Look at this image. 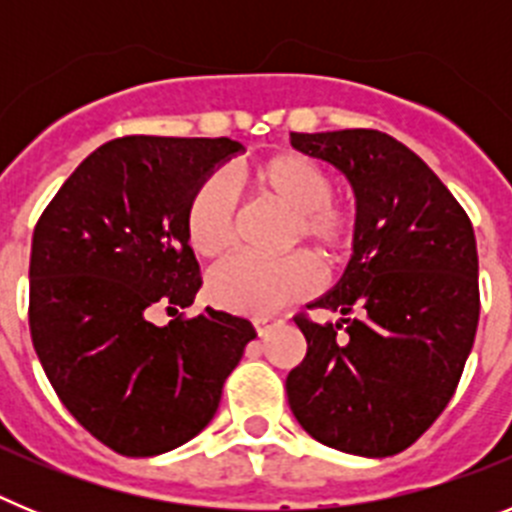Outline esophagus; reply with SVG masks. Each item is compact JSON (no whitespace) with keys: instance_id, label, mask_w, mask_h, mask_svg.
Instances as JSON below:
<instances>
[{"instance_id":"34e87169","label":"esophagus","mask_w":512,"mask_h":512,"mask_svg":"<svg viewBox=\"0 0 512 512\" xmlns=\"http://www.w3.org/2000/svg\"><path fill=\"white\" fill-rule=\"evenodd\" d=\"M279 325H284V320L274 318V315H261V318H253V328H256V333H259V336H269L271 330L279 328Z\"/></svg>"}]
</instances>
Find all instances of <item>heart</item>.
<instances>
[{"label": "heart", "instance_id": "1", "mask_svg": "<svg viewBox=\"0 0 512 512\" xmlns=\"http://www.w3.org/2000/svg\"><path fill=\"white\" fill-rule=\"evenodd\" d=\"M251 192L292 212L287 241L310 243L328 261L346 256L354 243V212L336 205L333 179L302 153H277L246 171ZM189 246L215 259L233 246L235 200L223 176H205L184 212ZM318 287V269L305 253L282 259L235 256L210 274L207 295L217 307L241 315H271Z\"/></svg>", "mask_w": 512, "mask_h": 512}]
</instances>
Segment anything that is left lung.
<instances>
[{"instance_id":"left-lung-1","label":"left lung","mask_w":512,"mask_h":512,"mask_svg":"<svg viewBox=\"0 0 512 512\" xmlns=\"http://www.w3.org/2000/svg\"><path fill=\"white\" fill-rule=\"evenodd\" d=\"M289 140L341 171L356 200L351 261L310 305L341 320L295 318L307 356L287 377L289 408L330 449L400 454L449 405L472 351L474 228L423 158L392 135L356 128Z\"/></svg>"}]
</instances>
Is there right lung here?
Masks as SVG:
<instances>
[{
	"label": "right lung",
	"mask_w": 512,
	"mask_h": 512,
	"mask_svg": "<svg viewBox=\"0 0 512 512\" xmlns=\"http://www.w3.org/2000/svg\"><path fill=\"white\" fill-rule=\"evenodd\" d=\"M243 151L230 138L110 140L76 166L35 225V354L66 410L117 454H166L197 436L256 338L246 318L212 307L151 320L200 292L187 202Z\"/></svg>",
	"instance_id": "add662e5"
}]
</instances>
